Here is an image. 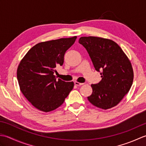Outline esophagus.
<instances>
[{"instance_id":"obj_1","label":"esophagus","mask_w":146,"mask_h":146,"mask_svg":"<svg viewBox=\"0 0 146 146\" xmlns=\"http://www.w3.org/2000/svg\"><path fill=\"white\" fill-rule=\"evenodd\" d=\"M84 83H79L78 82H75V85H76V86H81V85H83Z\"/></svg>"}]
</instances>
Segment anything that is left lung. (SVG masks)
Listing matches in <instances>:
<instances>
[{
  "label": "left lung",
  "instance_id": "1",
  "mask_svg": "<svg viewBox=\"0 0 146 146\" xmlns=\"http://www.w3.org/2000/svg\"><path fill=\"white\" fill-rule=\"evenodd\" d=\"M78 42L87 51L95 70L101 71V81L91 85L93 92L88 97V101L105 110L116 106L132 85L134 72L131 61L110 39L81 37Z\"/></svg>",
  "mask_w": 146,
  "mask_h": 146
}]
</instances>
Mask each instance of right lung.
I'll use <instances>...</instances> for the list:
<instances>
[{
    "instance_id": "1",
    "label": "right lung",
    "mask_w": 146,
    "mask_h": 146,
    "mask_svg": "<svg viewBox=\"0 0 146 146\" xmlns=\"http://www.w3.org/2000/svg\"><path fill=\"white\" fill-rule=\"evenodd\" d=\"M76 36L39 42L20 62L17 77L24 97L38 110L48 112L63 104L74 83L56 80L55 68L64 63L65 52Z\"/></svg>"
}]
</instances>
